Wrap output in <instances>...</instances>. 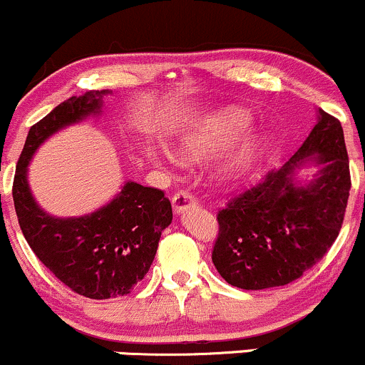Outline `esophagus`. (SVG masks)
<instances>
[{
    "instance_id": "obj_1",
    "label": "esophagus",
    "mask_w": 365,
    "mask_h": 365,
    "mask_svg": "<svg viewBox=\"0 0 365 365\" xmlns=\"http://www.w3.org/2000/svg\"><path fill=\"white\" fill-rule=\"evenodd\" d=\"M172 205H174L175 212L181 214L190 207H195V205H197V200H195L193 195H190L187 191H178V193L172 197Z\"/></svg>"
}]
</instances>
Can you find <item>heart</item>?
I'll return each mask as SVG.
<instances>
[{"label":"heart","instance_id":"obj_1","mask_svg":"<svg viewBox=\"0 0 365 365\" xmlns=\"http://www.w3.org/2000/svg\"><path fill=\"white\" fill-rule=\"evenodd\" d=\"M251 115L237 107H225L200 115L181 135L184 153L191 158H204L221 151L250 126ZM267 145L265 135L247 138L237 151L225 161L223 174L227 179L242 175L260 158Z\"/></svg>","mask_w":365,"mask_h":365}]
</instances>
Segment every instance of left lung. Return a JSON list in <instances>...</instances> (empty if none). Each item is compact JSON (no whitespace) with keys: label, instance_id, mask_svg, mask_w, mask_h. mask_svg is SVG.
<instances>
[{"label":"left lung","instance_id":"8db88e82","mask_svg":"<svg viewBox=\"0 0 365 365\" xmlns=\"http://www.w3.org/2000/svg\"><path fill=\"white\" fill-rule=\"evenodd\" d=\"M321 170L294 179L304 163ZM350 161L339 119L318 108V121L295 155L217 212L212 264L232 287L265 290L299 279L339 235L350 197Z\"/></svg>","mask_w":365,"mask_h":365}]
</instances>
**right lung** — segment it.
<instances>
[{"instance_id":"1","label":"right lung","mask_w":365,"mask_h":365,"mask_svg":"<svg viewBox=\"0 0 365 365\" xmlns=\"http://www.w3.org/2000/svg\"><path fill=\"white\" fill-rule=\"evenodd\" d=\"M107 93L103 89L71 96L29 128L12 187L19 225L33 253L71 292L96 300L130 294L144 279L161 232L172 223L170 200L161 190L128 181L95 212L54 217L33 198L28 165L52 133L98 114L101 96Z\"/></svg>"}]
</instances>
